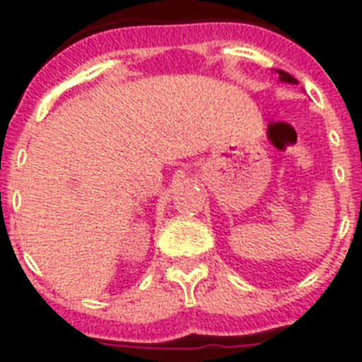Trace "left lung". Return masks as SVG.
I'll use <instances>...</instances> for the list:
<instances>
[{
  "instance_id": "8db88e82",
  "label": "left lung",
  "mask_w": 362,
  "mask_h": 362,
  "mask_svg": "<svg viewBox=\"0 0 362 362\" xmlns=\"http://www.w3.org/2000/svg\"><path fill=\"white\" fill-rule=\"evenodd\" d=\"M278 75H280V81H284V82H291V84H295V82H297V78L289 75V73H286V71L278 69Z\"/></svg>"
}]
</instances>
